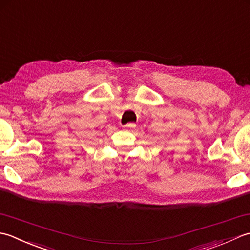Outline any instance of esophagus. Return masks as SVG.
Returning a JSON list of instances; mask_svg holds the SVG:
<instances>
[{
  "instance_id": "obj_1",
  "label": "esophagus",
  "mask_w": 250,
  "mask_h": 250,
  "mask_svg": "<svg viewBox=\"0 0 250 250\" xmlns=\"http://www.w3.org/2000/svg\"><path fill=\"white\" fill-rule=\"evenodd\" d=\"M136 124L134 123H128V124H125V125H122V127H124V128H132V127H135Z\"/></svg>"
}]
</instances>
